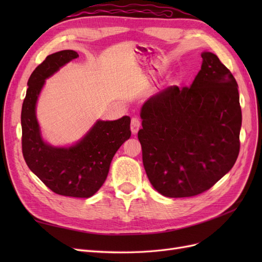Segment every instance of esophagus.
<instances>
[{
	"instance_id": "esophagus-1",
	"label": "esophagus",
	"mask_w": 262,
	"mask_h": 262,
	"mask_svg": "<svg viewBox=\"0 0 262 262\" xmlns=\"http://www.w3.org/2000/svg\"><path fill=\"white\" fill-rule=\"evenodd\" d=\"M141 126V122L139 120V118H132L131 120V131L133 134H137L139 129Z\"/></svg>"
}]
</instances>
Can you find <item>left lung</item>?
I'll list each match as a JSON object with an SVG mask.
<instances>
[{
  "mask_svg": "<svg viewBox=\"0 0 262 262\" xmlns=\"http://www.w3.org/2000/svg\"><path fill=\"white\" fill-rule=\"evenodd\" d=\"M201 57L191 86L167 87L141 108L144 169L155 190L168 198L207 191L239 153L238 85L217 55L204 51Z\"/></svg>",
  "mask_w": 262,
  "mask_h": 262,
  "instance_id": "1",
  "label": "left lung"
}]
</instances>
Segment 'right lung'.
<instances>
[{"mask_svg": "<svg viewBox=\"0 0 262 262\" xmlns=\"http://www.w3.org/2000/svg\"><path fill=\"white\" fill-rule=\"evenodd\" d=\"M77 57L73 50L52 53L31 73L21 107V147L29 169L53 192L90 198L105 182L119 147L130 139L131 119L124 116L114 121L97 120L80 141L68 147L43 141L36 116L39 95L47 78Z\"/></svg>", "mask_w": 262, "mask_h": 262, "instance_id": "1", "label": "right lung"}]
</instances>
